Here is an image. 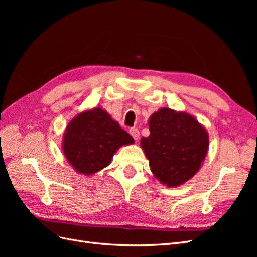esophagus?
<instances>
[{"mask_svg": "<svg viewBox=\"0 0 257 257\" xmlns=\"http://www.w3.org/2000/svg\"><path fill=\"white\" fill-rule=\"evenodd\" d=\"M130 134L132 135V137L135 139V141H137V139L139 138V131L137 128H135V127L130 130Z\"/></svg>", "mask_w": 257, "mask_h": 257, "instance_id": "obj_1", "label": "esophagus"}]
</instances>
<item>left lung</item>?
I'll return each mask as SVG.
<instances>
[{
	"label": "left lung",
	"mask_w": 257,
	"mask_h": 257,
	"mask_svg": "<svg viewBox=\"0 0 257 257\" xmlns=\"http://www.w3.org/2000/svg\"><path fill=\"white\" fill-rule=\"evenodd\" d=\"M148 124L150 135L141 146L154 177L176 188L195 176L208 153L207 130L190 113L170 108L152 113Z\"/></svg>",
	"instance_id": "obj_1"
}]
</instances>
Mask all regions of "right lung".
I'll use <instances>...</instances> for the list:
<instances>
[{
	"instance_id": "1",
	"label": "right lung",
	"mask_w": 257,
	"mask_h": 257,
	"mask_svg": "<svg viewBox=\"0 0 257 257\" xmlns=\"http://www.w3.org/2000/svg\"><path fill=\"white\" fill-rule=\"evenodd\" d=\"M132 144L133 137L106 110L95 107L78 113L67 124L62 150L77 173L90 176L109 165L120 147Z\"/></svg>"
}]
</instances>
